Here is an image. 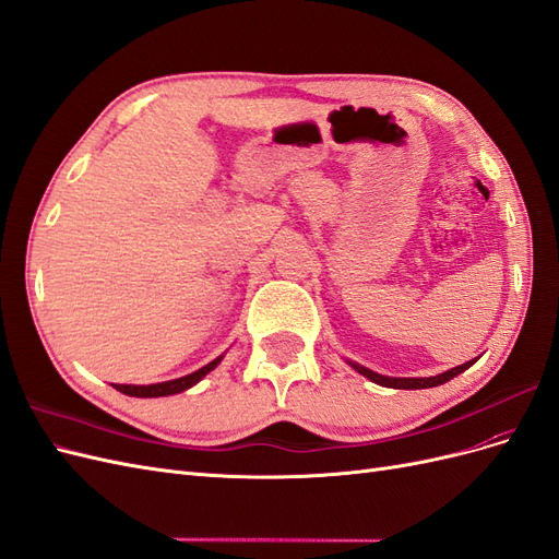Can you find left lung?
Returning a JSON list of instances; mask_svg holds the SVG:
<instances>
[{
    "mask_svg": "<svg viewBox=\"0 0 559 559\" xmlns=\"http://www.w3.org/2000/svg\"><path fill=\"white\" fill-rule=\"evenodd\" d=\"M347 364H349L354 370H359V373L366 376L370 382L382 384V386H392V389H427V386L443 384V382L456 378L460 373H464L466 368H471L473 364H476V359H471V361H466V364H462V366H456V368H450V370H445V373L433 376V378H386V376L373 373V370H368V368H364V366H359V364H354V361H347Z\"/></svg>",
    "mask_w": 559,
    "mask_h": 559,
    "instance_id": "left-lung-1",
    "label": "left lung"
}]
</instances>
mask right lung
<instances>
[{"label":"right lung","mask_w":559,"mask_h":559,"mask_svg":"<svg viewBox=\"0 0 559 559\" xmlns=\"http://www.w3.org/2000/svg\"><path fill=\"white\" fill-rule=\"evenodd\" d=\"M224 357H216L214 361H210L207 366L198 368L195 373L191 376H183V378H177V380H167V382H158V384H114L118 392H123L128 396H140V399H154V396H170V394H179L183 392V389L193 386L195 382H200L202 378H205L210 370H214L218 364H222Z\"/></svg>","instance_id":"obj_1"}]
</instances>
